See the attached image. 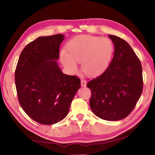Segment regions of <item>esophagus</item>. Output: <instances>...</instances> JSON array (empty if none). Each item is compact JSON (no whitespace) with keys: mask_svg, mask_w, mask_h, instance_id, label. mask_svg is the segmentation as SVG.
I'll use <instances>...</instances> for the list:
<instances>
[{"mask_svg":"<svg viewBox=\"0 0 155 155\" xmlns=\"http://www.w3.org/2000/svg\"><path fill=\"white\" fill-rule=\"evenodd\" d=\"M86 84H87V80L84 79L81 80V85H82V87H85Z\"/></svg>","mask_w":155,"mask_h":155,"instance_id":"obj_1","label":"esophagus"}]
</instances>
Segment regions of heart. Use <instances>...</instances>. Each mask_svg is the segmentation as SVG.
Instances as JSON below:
<instances>
[{
	"label": "heart",
	"instance_id": "obj_1",
	"mask_svg": "<svg viewBox=\"0 0 155 155\" xmlns=\"http://www.w3.org/2000/svg\"><path fill=\"white\" fill-rule=\"evenodd\" d=\"M67 52H60V61L73 73L82 64V71L89 75H98L108 67L114 52V45L108 38L78 35L68 41Z\"/></svg>",
	"mask_w": 155,
	"mask_h": 155
}]
</instances>
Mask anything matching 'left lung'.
<instances>
[{
  "label": "left lung",
  "instance_id": "8db88e82",
  "mask_svg": "<svg viewBox=\"0 0 155 155\" xmlns=\"http://www.w3.org/2000/svg\"><path fill=\"white\" fill-rule=\"evenodd\" d=\"M114 44L112 61L103 73L90 80V107L106 120L125 118L134 109L143 91L141 61L128 43L109 35Z\"/></svg>",
  "mask_w": 155,
  "mask_h": 155
}]
</instances>
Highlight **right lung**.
<instances>
[{
  "mask_svg": "<svg viewBox=\"0 0 155 155\" xmlns=\"http://www.w3.org/2000/svg\"><path fill=\"white\" fill-rule=\"evenodd\" d=\"M64 35L39 37L21 52L15 70V84L21 107L43 125H53L66 117L80 79L61 72L56 60Z\"/></svg>",
  "mask_w": 155,
  "mask_h": 155,
  "instance_id": "add662e5",
  "label": "right lung"
}]
</instances>
